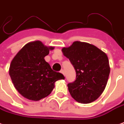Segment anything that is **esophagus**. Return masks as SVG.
Here are the masks:
<instances>
[{
  "label": "esophagus",
  "instance_id": "obj_1",
  "mask_svg": "<svg viewBox=\"0 0 124 124\" xmlns=\"http://www.w3.org/2000/svg\"><path fill=\"white\" fill-rule=\"evenodd\" d=\"M60 73L63 74L64 76V75H65V74H64V70H60Z\"/></svg>",
  "mask_w": 124,
  "mask_h": 124
}]
</instances>
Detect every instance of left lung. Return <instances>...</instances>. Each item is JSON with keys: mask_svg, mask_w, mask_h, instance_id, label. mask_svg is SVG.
<instances>
[{"mask_svg": "<svg viewBox=\"0 0 124 124\" xmlns=\"http://www.w3.org/2000/svg\"><path fill=\"white\" fill-rule=\"evenodd\" d=\"M62 51L76 71L75 81L68 84L72 98L83 104L95 101L108 79L110 68L106 54L96 46L81 41H75Z\"/></svg>", "mask_w": 124, "mask_h": 124, "instance_id": "left-lung-1", "label": "left lung"}]
</instances>
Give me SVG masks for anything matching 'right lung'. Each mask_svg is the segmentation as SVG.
Masks as SVG:
<instances>
[{"label": "right lung", "instance_id": "obj_1", "mask_svg": "<svg viewBox=\"0 0 124 124\" xmlns=\"http://www.w3.org/2000/svg\"><path fill=\"white\" fill-rule=\"evenodd\" d=\"M54 48L40 41L29 42L12 60L9 75L16 90L25 99L38 101L50 95L56 81L64 79L45 60Z\"/></svg>", "mask_w": 124, "mask_h": 124}]
</instances>
